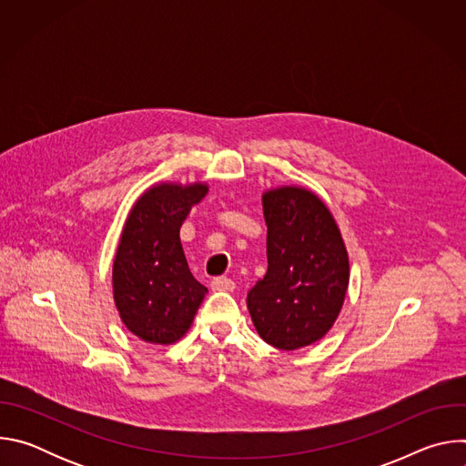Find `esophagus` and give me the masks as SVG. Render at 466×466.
Masks as SVG:
<instances>
[{"mask_svg": "<svg viewBox=\"0 0 466 466\" xmlns=\"http://www.w3.org/2000/svg\"><path fill=\"white\" fill-rule=\"evenodd\" d=\"M210 286H212L214 291H234V289H236L234 280H230V279H227V277H218V279H214Z\"/></svg>", "mask_w": 466, "mask_h": 466, "instance_id": "1", "label": "esophagus"}]
</instances>
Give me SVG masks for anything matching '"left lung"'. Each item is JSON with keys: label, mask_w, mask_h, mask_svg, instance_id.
I'll return each mask as SVG.
<instances>
[{"label": "left lung", "mask_w": 466, "mask_h": 466, "mask_svg": "<svg viewBox=\"0 0 466 466\" xmlns=\"http://www.w3.org/2000/svg\"><path fill=\"white\" fill-rule=\"evenodd\" d=\"M268 223V273L247 295L259 338L280 350L322 339L349 289V252L334 216L299 186L261 197Z\"/></svg>", "instance_id": "obj_1"}]
</instances>
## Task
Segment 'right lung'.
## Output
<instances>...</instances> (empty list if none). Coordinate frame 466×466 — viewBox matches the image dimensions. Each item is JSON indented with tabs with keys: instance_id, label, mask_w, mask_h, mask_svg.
Segmentation results:
<instances>
[{
	"instance_id": "obj_1",
	"label": "right lung",
	"mask_w": 466,
	"mask_h": 466,
	"mask_svg": "<svg viewBox=\"0 0 466 466\" xmlns=\"http://www.w3.org/2000/svg\"><path fill=\"white\" fill-rule=\"evenodd\" d=\"M207 193L203 182H162L128 212L112 268L114 302L127 329L146 343L178 341L208 293L193 279L178 236Z\"/></svg>"
}]
</instances>
